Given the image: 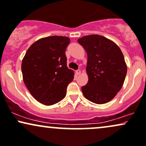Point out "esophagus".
Returning a JSON list of instances; mask_svg holds the SVG:
<instances>
[{
	"label": "esophagus",
	"mask_w": 146,
	"mask_h": 146,
	"mask_svg": "<svg viewBox=\"0 0 146 146\" xmlns=\"http://www.w3.org/2000/svg\"><path fill=\"white\" fill-rule=\"evenodd\" d=\"M75 73H76L77 75H80V73H81V71L80 69H78V70H77L76 71H75Z\"/></svg>",
	"instance_id": "1"
}]
</instances>
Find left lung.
Returning a JSON list of instances; mask_svg holds the SVG:
<instances>
[{
  "label": "left lung",
  "mask_w": 146,
  "mask_h": 146,
  "mask_svg": "<svg viewBox=\"0 0 146 146\" xmlns=\"http://www.w3.org/2000/svg\"><path fill=\"white\" fill-rule=\"evenodd\" d=\"M88 55V82L82 87L84 96L96 104L115 97L123 86L127 66L122 51L114 42L99 35L79 38Z\"/></svg>",
  "instance_id": "1"
}]
</instances>
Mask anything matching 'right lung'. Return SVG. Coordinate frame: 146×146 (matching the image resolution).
Returning a JSON list of instances; mask_svg holds the SVG:
<instances>
[{
	"mask_svg": "<svg viewBox=\"0 0 146 146\" xmlns=\"http://www.w3.org/2000/svg\"><path fill=\"white\" fill-rule=\"evenodd\" d=\"M70 43L66 36L42 38L31 45L22 60L23 80L36 101L45 105L65 97L74 73L66 66L65 51Z\"/></svg>",
	"mask_w": 146,
	"mask_h": 146,
	"instance_id": "1",
	"label": "right lung"
}]
</instances>
